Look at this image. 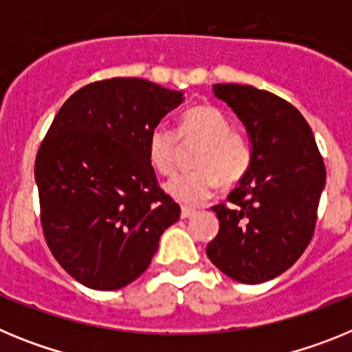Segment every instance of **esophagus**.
Returning a JSON list of instances; mask_svg holds the SVG:
<instances>
[{
	"label": "esophagus",
	"mask_w": 352,
	"mask_h": 352,
	"mask_svg": "<svg viewBox=\"0 0 352 352\" xmlns=\"http://www.w3.org/2000/svg\"><path fill=\"white\" fill-rule=\"evenodd\" d=\"M195 213L194 208L190 206H182V219H188V217H192V214Z\"/></svg>",
	"instance_id": "esophagus-1"
}]
</instances>
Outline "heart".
<instances>
[{
  "label": "heart",
  "instance_id": "obj_1",
  "mask_svg": "<svg viewBox=\"0 0 352 352\" xmlns=\"http://www.w3.org/2000/svg\"><path fill=\"white\" fill-rule=\"evenodd\" d=\"M183 144L201 142L194 173L179 174L167 183V192L183 203L199 204L210 199L220 186L236 185L252 166L248 139L232 130L231 121L214 105H197L186 111L178 132L157 125L148 138V158L162 176L176 170Z\"/></svg>",
  "mask_w": 352,
  "mask_h": 352
}]
</instances>
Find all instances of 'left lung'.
<instances>
[{"mask_svg": "<svg viewBox=\"0 0 352 352\" xmlns=\"http://www.w3.org/2000/svg\"><path fill=\"white\" fill-rule=\"evenodd\" d=\"M213 91L247 126L252 166L227 197L231 206L211 208L220 229L206 254L227 276L261 284L309 247L326 167L312 129L287 100L248 84H214Z\"/></svg>", "mask_w": 352, "mask_h": 352, "instance_id": "obj_1", "label": "left lung"}]
</instances>
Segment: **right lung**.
Returning a JSON list of instances; mask_svg holds the SVG:
<instances>
[{
	"instance_id": "1",
	"label": "right lung",
	"mask_w": 352,
	"mask_h": 352,
	"mask_svg": "<svg viewBox=\"0 0 352 352\" xmlns=\"http://www.w3.org/2000/svg\"><path fill=\"white\" fill-rule=\"evenodd\" d=\"M182 91L133 77L96 80L61 105L35 160L49 250L76 280L114 291L146 272L178 203L148 158L149 132Z\"/></svg>"
}]
</instances>
